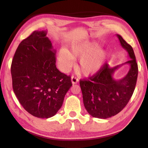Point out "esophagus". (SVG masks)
Instances as JSON below:
<instances>
[{
    "label": "esophagus",
    "mask_w": 148,
    "mask_h": 148,
    "mask_svg": "<svg viewBox=\"0 0 148 148\" xmlns=\"http://www.w3.org/2000/svg\"><path fill=\"white\" fill-rule=\"evenodd\" d=\"M71 81H72V84H76L79 82V79H78L76 77L72 76L71 77Z\"/></svg>",
    "instance_id": "1"
}]
</instances>
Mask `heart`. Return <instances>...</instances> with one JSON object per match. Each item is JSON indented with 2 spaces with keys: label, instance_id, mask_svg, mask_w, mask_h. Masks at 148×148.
Returning <instances> with one entry per match:
<instances>
[{
  "label": "heart",
  "instance_id": "obj_1",
  "mask_svg": "<svg viewBox=\"0 0 148 148\" xmlns=\"http://www.w3.org/2000/svg\"><path fill=\"white\" fill-rule=\"evenodd\" d=\"M99 46L93 42L74 44L70 49H61L57 54V62L60 69L67 72L74 64V59L81 58L79 71L85 76L95 74L101 68L108 58L105 50L97 49Z\"/></svg>",
  "mask_w": 148,
  "mask_h": 148
}]
</instances>
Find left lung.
Segmentation results:
<instances>
[{"label": "left lung", "instance_id": "8db88e82", "mask_svg": "<svg viewBox=\"0 0 148 148\" xmlns=\"http://www.w3.org/2000/svg\"><path fill=\"white\" fill-rule=\"evenodd\" d=\"M116 36L130 58L124 64L130 66L126 76L118 81L112 76L123 64L111 68L105 64L95 75L79 81L84 108L94 118L106 119L117 114L129 102L136 85L138 66L132 47Z\"/></svg>", "mask_w": 148, "mask_h": 148}]
</instances>
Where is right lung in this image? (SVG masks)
I'll return each mask as SVG.
<instances>
[{"mask_svg": "<svg viewBox=\"0 0 148 148\" xmlns=\"http://www.w3.org/2000/svg\"><path fill=\"white\" fill-rule=\"evenodd\" d=\"M46 31H34L19 45L12 59V88L30 114L49 118L60 109L72 85L70 76L56 67L55 50Z\"/></svg>", "mask_w": 148, "mask_h": 148, "instance_id": "1", "label": "right lung"}]
</instances>
